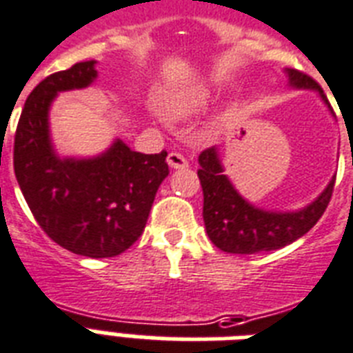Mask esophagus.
I'll return each mask as SVG.
<instances>
[{"mask_svg": "<svg viewBox=\"0 0 353 353\" xmlns=\"http://www.w3.org/2000/svg\"><path fill=\"white\" fill-rule=\"evenodd\" d=\"M168 163H169V168H173V169H184L190 165V162L185 160L184 154H180V152H169Z\"/></svg>", "mask_w": 353, "mask_h": 353, "instance_id": "esophagus-1", "label": "esophagus"}]
</instances>
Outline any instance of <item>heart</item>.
Listing matches in <instances>:
<instances>
[{
	"instance_id": "heart-1",
	"label": "heart",
	"mask_w": 353,
	"mask_h": 353,
	"mask_svg": "<svg viewBox=\"0 0 353 353\" xmlns=\"http://www.w3.org/2000/svg\"><path fill=\"white\" fill-rule=\"evenodd\" d=\"M208 95L204 92H190V94L182 95L176 103H174L173 110L179 114V116H188L191 112L199 110L201 106L206 105Z\"/></svg>"
}]
</instances>
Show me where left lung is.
Masks as SVG:
<instances>
[{"label": "left lung", "mask_w": 353, "mask_h": 353, "mask_svg": "<svg viewBox=\"0 0 353 353\" xmlns=\"http://www.w3.org/2000/svg\"><path fill=\"white\" fill-rule=\"evenodd\" d=\"M289 81L296 88L319 90L322 99L327 103L321 84L310 75L299 70H289ZM199 163L201 168L196 174L201 180L202 195H204L202 217H204L208 237L223 252L256 254L285 247L307 234L316 225V221L321 219L332 201L335 180L327 184L326 190L322 191V195L315 202H311L310 206L300 212H291V214L263 212L248 204L234 190L230 180L226 179V174H223V168L214 147L204 149L199 154Z\"/></svg>", "instance_id": "left-lung-1"}]
</instances>
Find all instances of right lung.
Listing matches in <instances>:
<instances>
[{"label": "right lung", "instance_id": "add662e5", "mask_svg": "<svg viewBox=\"0 0 353 353\" xmlns=\"http://www.w3.org/2000/svg\"><path fill=\"white\" fill-rule=\"evenodd\" d=\"M94 60L49 75L27 97L14 134V174L29 210L57 245L79 256L114 258L138 241L162 180L168 151L141 154L121 139L92 160H60L49 141L54 95L84 88Z\"/></svg>", "mask_w": 353, "mask_h": 353}]
</instances>
